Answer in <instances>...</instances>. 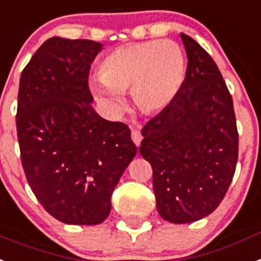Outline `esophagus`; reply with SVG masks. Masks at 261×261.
<instances>
[{"instance_id":"34e87169","label":"esophagus","mask_w":261,"mask_h":261,"mask_svg":"<svg viewBox=\"0 0 261 261\" xmlns=\"http://www.w3.org/2000/svg\"><path fill=\"white\" fill-rule=\"evenodd\" d=\"M131 138H133V141H134V143L137 144V146H139L142 142V134H141V130L139 128H133L131 130Z\"/></svg>"}]
</instances>
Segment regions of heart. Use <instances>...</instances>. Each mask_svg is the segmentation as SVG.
<instances>
[{
    "label": "heart",
    "instance_id": "b5f03b06",
    "mask_svg": "<svg viewBox=\"0 0 261 261\" xmlns=\"http://www.w3.org/2000/svg\"><path fill=\"white\" fill-rule=\"evenodd\" d=\"M185 78V54L178 43L143 41L113 50L100 65V74L90 78L89 86L114 113L123 110V93L130 89L142 111L158 113L178 97Z\"/></svg>",
    "mask_w": 261,
    "mask_h": 261
}]
</instances>
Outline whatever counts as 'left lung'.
I'll list each match as a JSON object with an SVG mask.
<instances>
[{
    "mask_svg": "<svg viewBox=\"0 0 261 261\" xmlns=\"http://www.w3.org/2000/svg\"><path fill=\"white\" fill-rule=\"evenodd\" d=\"M187 70L180 93L142 130L159 215L185 224L218 208L238 162L233 102L210 54L180 33Z\"/></svg>",
    "mask_w": 261,
    "mask_h": 261,
    "instance_id": "1",
    "label": "left lung"
}]
</instances>
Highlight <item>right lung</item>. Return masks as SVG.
<instances>
[{"instance_id":"obj_1","label":"right lung","mask_w":261,"mask_h":261,"mask_svg":"<svg viewBox=\"0 0 261 261\" xmlns=\"http://www.w3.org/2000/svg\"><path fill=\"white\" fill-rule=\"evenodd\" d=\"M103 45L53 37L19 80L17 134L32 191L66 224L95 225L111 211V195L137 155L130 128L93 107L90 65Z\"/></svg>"}]
</instances>
